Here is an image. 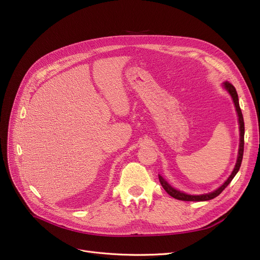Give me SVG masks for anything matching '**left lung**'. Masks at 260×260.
<instances>
[{"instance_id":"8db88e82","label":"left lung","mask_w":260,"mask_h":260,"mask_svg":"<svg viewBox=\"0 0 260 260\" xmlns=\"http://www.w3.org/2000/svg\"><path fill=\"white\" fill-rule=\"evenodd\" d=\"M224 87L227 89V91L230 92L234 103H235V107L238 113V117H239V123H240V145H239V153H238V160L236 163L235 169L232 173V175L228 177V179L220 186L219 189H216L215 191L208 193V194H202V195H189V194H185L182 193L178 190L174 189L173 186H171L168 182H166L161 176L159 175V180L161 185L163 186V189L168 192V194H170L172 197L176 200H179V201H186V202H204V201H210L214 197H216L217 195H220L223 190L226 188V186L231 183V181L234 179V177L236 176V174L238 173V171L240 170V166H241V162H242V158H243V150H244V121H243V115H242V112L240 109V106H239V99H238V94H237V90L235 88V86L230 83L228 81L224 82Z\"/></svg>"}]
</instances>
